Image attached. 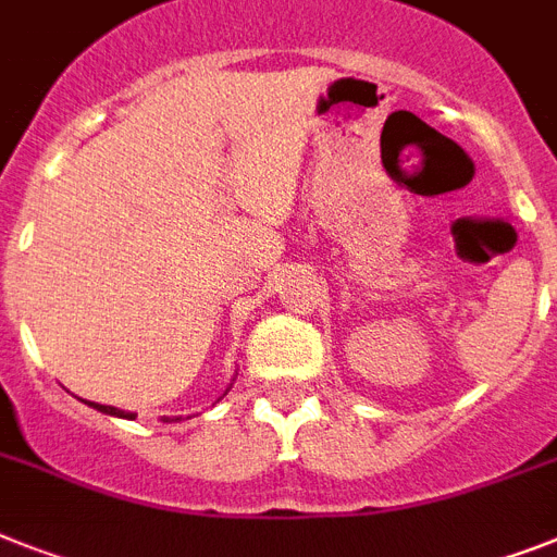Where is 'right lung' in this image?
I'll use <instances>...</instances> for the list:
<instances>
[{"label": "right lung", "mask_w": 557, "mask_h": 557, "mask_svg": "<svg viewBox=\"0 0 557 557\" xmlns=\"http://www.w3.org/2000/svg\"><path fill=\"white\" fill-rule=\"evenodd\" d=\"M233 381H236V379H233ZM230 387H233V384H230ZM230 387H227V389H230ZM227 389H224V393H227ZM87 407H94V410L104 412V416L127 418V421H133V418H136V412H124V410H119V407H108V404H96V401H87ZM164 421H170V418H164ZM173 421H178V418H173Z\"/></svg>", "instance_id": "right-lung-1"}]
</instances>
